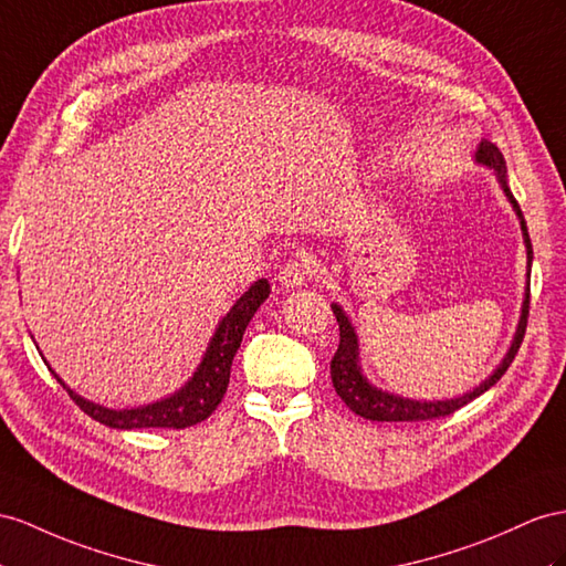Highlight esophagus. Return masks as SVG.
Segmentation results:
<instances>
[{
  "label": "esophagus",
  "instance_id": "34e87169",
  "mask_svg": "<svg viewBox=\"0 0 566 566\" xmlns=\"http://www.w3.org/2000/svg\"><path fill=\"white\" fill-rule=\"evenodd\" d=\"M313 272H315V268H313V263H311L308 258H292V260H286V263L280 268L277 280L286 289H298L303 282L311 277Z\"/></svg>",
  "mask_w": 566,
  "mask_h": 566
}]
</instances>
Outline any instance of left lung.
<instances>
[{"label":"left lung","mask_w":566,"mask_h":566,"mask_svg":"<svg viewBox=\"0 0 566 566\" xmlns=\"http://www.w3.org/2000/svg\"><path fill=\"white\" fill-rule=\"evenodd\" d=\"M475 159L481 165H488L497 171V179L504 188L506 198L514 206L518 220H521V231H524V241L528 249V294L524 301V308H521V321L516 327V337L512 342V349L506 352L504 360L500 364V368L490 375L485 382L478 385L473 392H467L463 397L457 399H447V401H413V399H403V397H395L380 392L378 387H373L364 375H360V366H358V339L356 332L349 323V317L344 315V311L337 306H332L335 311V317L339 323V346L337 354L332 358L329 364V375H332V385H335V392L342 397V401L349 407L356 416L368 418V421H387V423H418V421H432V418H444L452 416L454 411H459L461 407H467L469 401H473L475 397H481L483 392L495 385L502 375L506 373V368L512 366V360L518 352L521 342H524L526 335V323H528V306H531V260H533V249H531V237L528 229L524 222V212H521L518 202L514 200L510 186H506V167H504V157L497 150V145H492L488 140H481V148L475 153Z\"/></svg>","instance_id":"left-lung-1"}]
</instances>
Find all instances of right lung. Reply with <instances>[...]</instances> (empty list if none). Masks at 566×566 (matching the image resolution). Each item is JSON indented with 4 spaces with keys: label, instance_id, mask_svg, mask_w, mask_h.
Returning <instances> with one entry per match:
<instances>
[{
    "label": "right lung",
    "instance_id": "right-lung-1",
    "mask_svg": "<svg viewBox=\"0 0 566 566\" xmlns=\"http://www.w3.org/2000/svg\"><path fill=\"white\" fill-rule=\"evenodd\" d=\"M270 296V284L268 280H258L249 292H245L237 303L234 308L227 313L224 321L217 327L214 337L208 346L206 358L198 366L196 375L184 389H179L177 395L148 403V407H138V409H124V411H114L105 409L99 403L85 401L76 392L56 378V373H52L56 382H60L69 397L76 401V407L95 418L97 423L117 428V430H134V428H191L220 407V401L229 387V373H231V360L237 356V349L241 346L243 332L249 327L251 317L260 308V303Z\"/></svg>",
    "mask_w": 566,
    "mask_h": 566
}]
</instances>
